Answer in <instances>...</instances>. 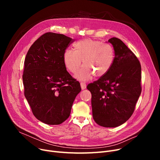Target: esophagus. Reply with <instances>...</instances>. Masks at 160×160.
Masks as SVG:
<instances>
[{"label": "esophagus", "mask_w": 160, "mask_h": 160, "mask_svg": "<svg viewBox=\"0 0 160 160\" xmlns=\"http://www.w3.org/2000/svg\"><path fill=\"white\" fill-rule=\"evenodd\" d=\"M80 85L82 89H85L86 88V83L85 82H80Z\"/></svg>", "instance_id": "1"}]
</instances>
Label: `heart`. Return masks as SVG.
<instances>
[{
    "mask_svg": "<svg viewBox=\"0 0 160 160\" xmlns=\"http://www.w3.org/2000/svg\"><path fill=\"white\" fill-rule=\"evenodd\" d=\"M74 51L66 49L63 56L67 69L71 73L77 72L83 62V68L77 77L80 80L95 77H101L110 69L115 60L113 47L108 43L91 39L80 40L73 45Z\"/></svg>",
    "mask_w": 160,
    "mask_h": 160,
    "instance_id": "heart-1",
    "label": "heart"
}]
</instances>
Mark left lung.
<instances>
[{
    "mask_svg": "<svg viewBox=\"0 0 160 160\" xmlns=\"http://www.w3.org/2000/svg\"><path fill=\"white\" fill-rule=\"evenodd\" d=\"M113 46L115 60L98 80L89 83L93 117L103 127L122 124L133 114L141 93V67L136 56L119 38L108 40Z\"/></svg>",
    "mask_w": 160,
    "mask_h": 160,
    "instance_id": "obj_1",
    "label": "left lung"
}]
</instances>
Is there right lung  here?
<instances>
[{"instance_id": "right-lung-1", "label": "right lung", "mask_w": 160, "mask_h": 160, "mask_svg": "<svg viewBox=\"0 0 160 160\" xmlns=\"http://www.w3.org/2000/svg\"><path fill=\"white\" fill-rule=\"evenodd\" d=\"M74 39L47 32L33 43L27 54L22 74L24 94L32 113L47 124L58 125L69 118L79 82L67 72L63 56Z\"/></svg>"}]
</instances>
